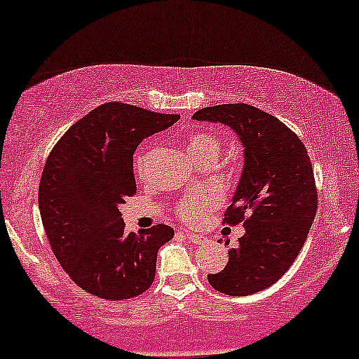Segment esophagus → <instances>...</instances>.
<instances>
[{"label": "esophagus", "mask_w": 359, "mask_h": 359, "mask_svg": "<svg viewBox=\"0 0 359 359\" xmlns=\"http://www.w3.org/2000/svg\"><path fill=\"white\" fill-rule=\"evenodd\" d=\"M182 234L185 238H187L189 241L196 243V245H201V243H204L205 238L203 236V234H197V233H191V231H182Z\"/></svg>", "instance_id": "1"}]
</instances>
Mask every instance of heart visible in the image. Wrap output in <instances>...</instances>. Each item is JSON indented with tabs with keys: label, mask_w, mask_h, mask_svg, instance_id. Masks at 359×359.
Listing matches in <instances>:
<instances>
[{
	"label": "heart",
	"mask_w": 359,
	"mask_h": 359,
	"mask_svg": "<svg viewBox=\"0 0 359 359\" xmlns=\"http://www.w3.org/2000/svg\"><path fill=\"white\" fill-rule=\"evenodd\" d=\"M185 147H187V151L192 160L208 155H217V151H219V143H217L216 137L212 133H208V131H196V133L189 135L187 140H185ZM147 158V151H142L135 160V168H137L138 175H142L143 170H145ZM221 199L222 196L219 189L208 185V187L185 194L182 199L177 203V212L184 221L194 224V222L203 219L205 214L212 211L214 208H217Z\"/></svg>",
	"instance_id": "heart-1"
}]
</instances>
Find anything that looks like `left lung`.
<instances>
[{
  "instance_id": "left-lung-1",
  "label": "left lung",
  "mask_w": 359,
  "mask_h": 359,
  "mask_svg": "<svg viewBox=\"0 0 359 359\" xmlns=\"http://www.w3.org/2000/svg\"><path fill=\"white\" fill-rule=\"evenodd\" d=\"M192 118L229 126L245 148L240 182L224 214L228 224L243 222L245 234L228 251L224 270L208 280L226 295H251L273 285L307 240L317 212L311 158L294 131L250 104L211 106Z\"/></svg>"
}]
</instances>
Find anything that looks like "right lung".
I'll return each mask as SVG.
<instances>
[{
	"label": "right lung",
	"instance_id": "add662e5",
	"mask_svg": "<svg viewBox=\"0 0 359 359\" xmlns=\"http://www.w3.org/2000/svg\"><path fill=\"white\" fill-rule=\"evenodd\" d=\"M179 118L106 102L74 123L48 155L39 189L45 233L62 269L96 297L131 299L154 283L156 253L174 229L126 233L119 205L137 194L140 142Z\"/></svg>",
	"mask_w": 359,
	"mask_h": 359
}]
</instances>
